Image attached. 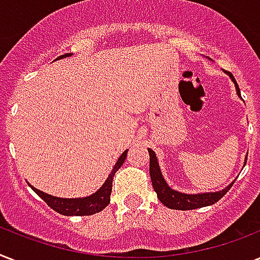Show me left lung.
<instances>
[{"mask_svg":"<svg viewBox=\"0 0 260 260\" xmlns=\"http://www.w3.org/2000/svg\"><path fill=\"white\" fill-rule=\"evenodd\" d=\"M230 75V78L232 79V82L235 83L236 87V94L240 97V90H239L238 83L235 81L234 75L231 73H226ZM148 154H150V175H151V182L154 186V190L158 194L159 201L162 202L163 205L170 208V209H177V210H190V209H197V208H204V206L213 205L224 196V194L231 189V186L234 185V182L226 186L225 189L218 190V191H208V193H197V194H187V193H181L178 190L171 189L169 183L166 182L165 177H163L160 167H159L158 158L154 151L148 148ZM247 162V158L244 159V163Z\"/></svg>","mask_w":260,"mask_h":260,"instance_id":"left-lung-1","label":"left lung"}]
</instances>
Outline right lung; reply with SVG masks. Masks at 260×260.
I'll use <instances>...</instances> for the list:
<instances>
[{"instance_id": "obj_1", "label": "right lung", "mask_w": 260, "mask_h": 260, "mask_svg": "<svg viewBox=\"0 0 260 260\" xmlns=\"http://www.w3.org/2000/svg\"><path fill=\"white\" fill-rule=\"evenodd\" d=\"M73 54H64L60 55L56 59L69 58ZM126 152L128 150L124 151L120 158L116 162L114 167L112 169V173L109 174V177L106 178V181L104 182V185L95 191V193L90 194L87 197L81 198H62V197H54L51 194H47L42 190L36 189L34 186L28 183L32 187L35 193L38 194L39 197L42 198L43 201H46V204L50 206L51 209H54L55 212L63 214V216H90V214H95L98 212H101L102 209H105L108 204L110 202V193H112V182H113L114 174L117 173V170L122 166V163L126 158Z\"/></svg>"}]
</instances>
